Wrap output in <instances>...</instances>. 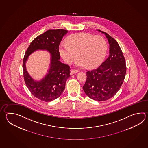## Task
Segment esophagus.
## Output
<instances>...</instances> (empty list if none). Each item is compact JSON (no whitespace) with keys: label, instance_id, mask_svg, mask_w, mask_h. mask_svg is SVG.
<instances>
[{"label":"esophagus","instance_id":"esophagus-1","mask_svg":"<svg viewBox=\"0 0 148 148\" xmlns=\"http://www.w3.org/2000/svg\"><path fill=\"white\" fill-rule=\"evenodd\" d=\"M77 72H78V71L75 70V69H72V70L71 71L70 74L72 75H73V74H75V73Z\"/></svg>","mask_w":148,"mask_h":148}]
</instances>
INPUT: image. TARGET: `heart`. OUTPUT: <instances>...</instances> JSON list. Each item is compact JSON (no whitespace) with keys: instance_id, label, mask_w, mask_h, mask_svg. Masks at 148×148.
<instances>
[{"instance_id":"b5f03b06","label":"heart","mask_w":148,"mask_h":148,"mask_svg":"<svg viewBox=\"0 0 148 148\" xmlns=\"http://www.w3.org/2000/svg\"><path fill=\"white\" fill-rule=\"evenodd\" d=\"M107 48V43L102 36L81 33L70 36L66 43L60 44L58 49L60 56L67 64L72 63L77 56L76 66L91 69L102 62Z\"/></svg>"}]
</instances>
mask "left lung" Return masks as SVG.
I'll use <instances>...</instances> for the list:
<instances>
[{
	"instance_id": "obj_1",
	"label": "left lung",
	"mask_w": 148,
	"mask_h": 148,
	"mask_svg": "<svg viewBox=\"0 0 148 148\" xmlns=\"http://www.w3.org/2000/svg\"><path fill=\"white\" fill-rule=\"evenodd\" d=\"M98 30L104 34L108 40L110 55L100 66L86 72L83 88L90 98L100 102L109 100L118 92L123 83L127 67L118 42L108 34Z\"/></svg>"
}]
</instances>
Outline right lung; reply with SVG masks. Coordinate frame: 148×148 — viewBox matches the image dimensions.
I'll list each match as a JSON object with an SVG mask.
<instances>
[{"label": "right lung", "instance_id": "add662e5", "mask_svg": "<svg viewBox=\"0 0 148 148\" xmlns=\"http://www.w3.org/2000/svg\"><path fill=\"white\" fill-rule=\"evenodd\" d=\"M68 33L64 29H50L36 37L27 48L23 63L24 78L30 93L38 99L51 102L63 93L67 79L70 76V67L60 62L59 45L64 36ZM46 50L51 55L48 73L42 80L36 82L29 75L25 68L29 56L35 50Z\"/></svg>", "mask_w": 148, "mask_h": 148}]
</instances>
